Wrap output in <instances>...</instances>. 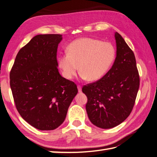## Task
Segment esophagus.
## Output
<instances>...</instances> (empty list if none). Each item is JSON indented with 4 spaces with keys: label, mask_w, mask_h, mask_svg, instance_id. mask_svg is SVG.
I'll list each match as a JSON object with an SVG mask.
<instances>
[{
    "label": "esophagus",
    "mask_w": 157,
    "mask_h": 157,
    "mask_svg": "<svg viewBox=\"0 0 157 157\" xmlns=\"http://www.w3.org/2000/svg\"><path fill=\"white\" fill-rule=\"evenodd\" d=\"M77 88H78V92L81 93V92L82 91V87H81V85H78V86H77Z\"/></svg>",
    "instance_id": "esophagus-1"
}]
</instances>
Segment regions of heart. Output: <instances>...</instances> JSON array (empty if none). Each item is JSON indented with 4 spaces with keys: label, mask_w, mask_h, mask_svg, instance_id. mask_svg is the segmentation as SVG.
<instances>
[{
    "label": "heart",
    "mask_w": 157,
    "mask_h": 157,
    "mask_svg": "<svg viewBox=\"0 0 157 157\" xmlns=\"http://www.w3.org/2000/svg\"><path fill=\"white\" fill-rule=\"evenodd\" d=\"M66 52L58 57L63 76L72 79L79 68L81 77L89 81L103 78L113 66L117 54L113 43L89 37L73 40L67 47Z\"/></svg>",
    "instance_id": "b5f03b06"
}]
</instances>
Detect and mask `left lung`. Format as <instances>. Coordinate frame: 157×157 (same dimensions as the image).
<instances>
[{"mask_svg": "<svg viewBox=\"0 0 157 157\" xmlns=\"http://www.w3.org/2000/svg\"><path fill=\"white\" fill-rule=\"evenodd\" d=\"M117 57L112 68L99 81L83 86L89 120L101 129L119 125L129 116L140 86V76L133 51L115 33Z\"/></svg>", "mask_w": 157, "mask_h": 157, "instance_id": "8db88e82", "label": "left lung"}]
</instances>
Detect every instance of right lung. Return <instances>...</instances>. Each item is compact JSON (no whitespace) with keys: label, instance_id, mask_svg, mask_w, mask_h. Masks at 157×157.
I'll list each match as a JSON object with an SVG mask.
<instances>
[{"label":"right lung","instance_id":"obj_1","mask_svg":"<svg viewBox=\"0 0 157 157\" xmlns=\"http://www.w3.org/2000/svg\"><path fill=\"white\" fill-rule=\"evenodd\" d=\"M62 34H38L19 51L10 86L21 117L36 129L53 130L64 121L78 89L58 71L57 50Z\"/></svg>","mask_w":157,"mask_h":157}]
</instances>
